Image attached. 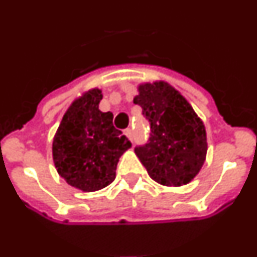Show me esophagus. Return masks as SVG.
Segmentation results:
<instances>
[{
	"label": "esophagus",
	"instance_id": "esophagus-1",
	"mask_svg": "<svg viewBox=\"0 0 257 257\" xmlns=\"http://www.w3.org/2000/svg\"><path fill=\"white\" fill-rule=\"evenodd\" d=\"M123 133H124V135H126L127 138H128V139L133 140V130H131L130 127H127V128L123 131Z\"/></svg>",
	"mask_w": 257,
	"mask_h": 257
}]
</instances>
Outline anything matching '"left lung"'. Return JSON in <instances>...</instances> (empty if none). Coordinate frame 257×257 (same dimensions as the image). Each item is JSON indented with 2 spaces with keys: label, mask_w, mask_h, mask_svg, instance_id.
Segmentation results:
<instances>
[{
  "label": "left lung",
  "mask_w": 257,
  "mask_h": 257,
  "mask_svg": "<svg viewBox=\"0 0 257 257\" xmlns=\"http://www.w3.org/2000/svg\"><path fill=\"white\" fill-rule=\"evenodd\" d=\"M134 103L142 106L151 127L148 142L135 147L149 176L166 187L189 183L207 153L205 124L192 105L166 82L139 86Z\"/></svg>",
  "instance_id": "8db88e82"
}]
</instances>
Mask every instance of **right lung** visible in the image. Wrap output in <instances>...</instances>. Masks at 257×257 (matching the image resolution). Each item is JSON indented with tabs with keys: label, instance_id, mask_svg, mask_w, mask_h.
<instances>
[{
	"label": "right lung",
	"instance_id": "obj_1",
	"mask_svg": "<svg viewBox=\"0 0 257 257\" xmlns=\"http://www.w3.org/2000/svg\"><path fill=\"white\" fill-rule=\"evenodd\" d=\"M101 91L94 88L68 108L52 142L59 175L83 192L103 189L115 179L119 157L131 147L113 126V114L99 110Z\"/></svg>",
	"mask_w": 257,
	"mask_h": 257
}]
</instances>
